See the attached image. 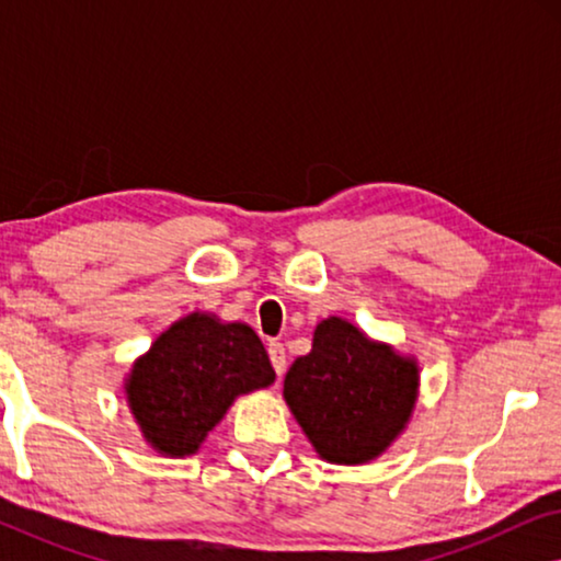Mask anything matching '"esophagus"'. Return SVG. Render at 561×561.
Returning <instances> with one entry per match:
<instances>
[{
	"label": "esophagus",
	"mask_w": 561,
	"mask_h": 561,
	"mask_svg": "<svg viewBox=\"0 0 561 561\" xmlns=\"http://www.w3.org/2000/svg\"><path fill=\"white\" fill-rule=\"evenodd\" d=\"M267 355H271V363H273V370L278 373V378L286 370V350H283L280 342H271V347H267Z\"/></svg>",
	"instance_id": "1"
}]
</instances>
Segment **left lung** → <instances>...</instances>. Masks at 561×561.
Listing matches in <instances>:
<instances>
[{"label": "left lung", "instance_id": "8db88e82", "mask_svg": "<svg viewBox=\"0 0 561 561\" xmlns=\"http://www.w3.org/2000/svg\"><path fill=\"white\" fill-rule=\"evenodd\" d=\"M419 359L342 317L321 319L311 352L294 359L283 398L324 462L367 465L411 424Z\"/></svg>", "mask_w": 561, "mask_h": 561}]
</instances>
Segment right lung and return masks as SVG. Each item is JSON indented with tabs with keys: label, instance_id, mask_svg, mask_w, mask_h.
Segmentation results:
<instances>
[{
	"label": "right lung",
	"instance_id": "obj_1",
	"mask_svg": "<svg viewBox=\"0 0 561 561\" xmlns=\"http://www.w3.org/2000/svg\"><path fill=\"white\" fill-rule=\"evenodd\" d=\"M273 382L275 370L252 327L191 311L129 365L125 398L148 447L183 459L202 449L237 398Z\"/></svg>",
	"mask_w": 561,
	"mask_h": 561
}]
</instances>
